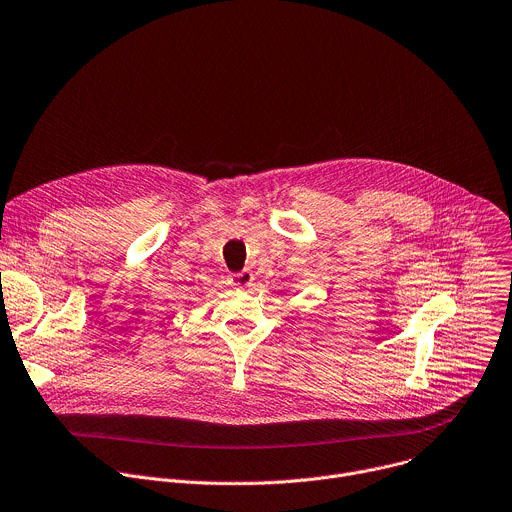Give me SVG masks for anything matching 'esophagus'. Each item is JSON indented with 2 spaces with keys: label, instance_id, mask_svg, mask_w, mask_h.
<instances>
[{
  "label": "esophagus",
  "instance_id": "34e87169",
  "mask_svg": "<svg viewBox=\"0 0 512 512\" xmlns=\"http://www.w3.org/2000/svg\"><path fill=\"white\" fill-rule=\"evenodd\" d=\"M253 273L249 271V269H243V271H239V273H233L231 275V283L235 285V287H251L253 285Z\"/></svg>",
  "mask_w": 512,
  "mask_h": 512
}]
</instances>
